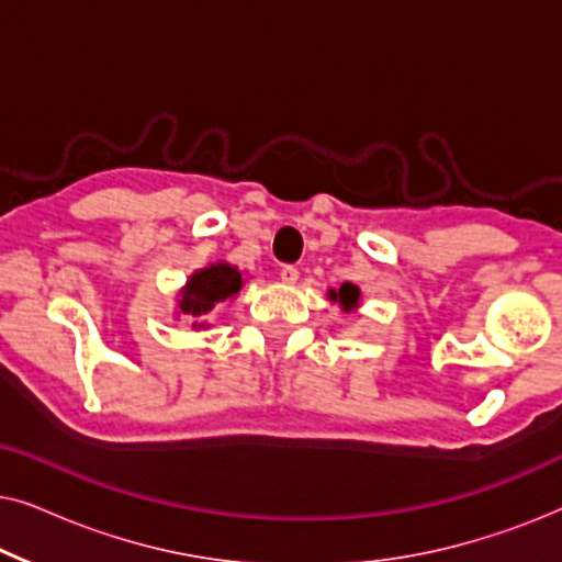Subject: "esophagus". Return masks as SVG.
Wrapping results in <instances>:
<instances>
[{
	"instance_id": "esophagus-1",
	"label": "esophagus",
	"mask_w": 562,
	"mask_h": 562,
	"mask_svg": "<svg viewBox=\"0 0 562 562\" xmlns=\"http://www.w3.org/2000/svg\"><path fill=\"white\" fill-rule=\"evenodd\" d=\"M299 281V271L294 266H283L281 268V283H286V286H294Z\"/></svg>"
}]
</instances>
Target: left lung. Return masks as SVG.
<instances>
[{"mask_svg": "<svg viewBox=\"0 0 562 562\" xmlns=\"http://www.w3.org/2000/svg\"><path fill=\"white\" fill-rule=\"evenodd\" d=\"M327 299L333 304H340L342 312H356L363 302V294H360V286H356V283L345 281L340 289H327Z\"/></svg>", "mask_w": 562, "mask_h": 562, "instance_id": "8db88e82", "label": "left lung"}]
</instances>
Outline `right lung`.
I'll use <instances>...</instances> for the list:
<instances>
[{"mask_svg": "<svg viewBox=\"0 0 562 562\" xmlns=\"http://www.w3.org/2000/svg\"><path fill=\"white\" fill-rule=\"evenodd\" d=\"M245 286V276L237 266L227 260H217L199 268L187 279V283L176 294V319L187 317L191 329H210V314L222 302H229L240 294Z\"/></svg>", "mask_w": 562, "mask_h": 562, "instance_id": "add662e5", "label": "right lung"}]
</instances>
